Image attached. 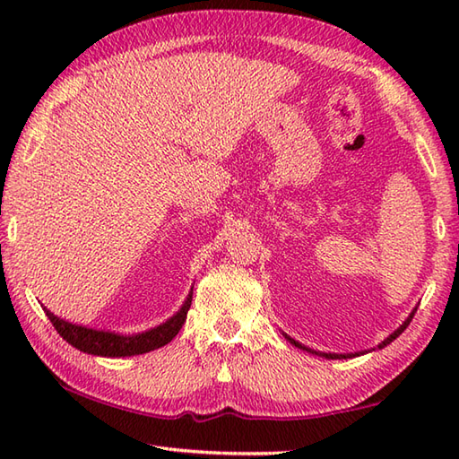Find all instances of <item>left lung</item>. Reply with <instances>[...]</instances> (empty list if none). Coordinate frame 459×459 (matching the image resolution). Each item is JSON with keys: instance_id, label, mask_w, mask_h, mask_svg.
<instances>
[{"instance_id": "1", "label": "left lung", "mask_w": 459, "mask_h": 459, "mask_svg": "<svg viewBox=\"0 0 459 459\" xmlns=\"http://www.w3.org/2000/svg\"><path fill=\"white\" fill-rule=\"evenodd\" d=\"M414 314H416V307L412 309V314L404 319V324H403L401 327H398L396 331H393V333L388 335V337L383 341V343H378V347H377V349H383V347H386L388 343H393V341H394L398 335H401L403 331H404L408 325H411V321H412ZM284 337H286V339L290 341V343L294 345V347H298V349H301V351H307V353H311V355L324 357V359H353V357H359V355H365V353H368V351H359V353H343V355H341V353H324V351H316V349H309V347H306V345H301L299 341L291 339V337H290V335H286V333H284ZM370 351H375V349H370Z\"/></svg>"}]
</instances>
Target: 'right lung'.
<instances>
[{"label": "right lung", "instance_id": "obj_1", "mask_svg": "<svg viewBox=\"0 0 459 459\" xmlns=\"http://www.w3.org/2000/svg\"><path fill=\"white\" fill-rule=\"evenodd\" d=\"M193 299V288L189 291L187 299L183 301L178 314H173L168 321H163L158 327H152L148 331H142V333H132V335H122L114 333V331H104V329H92L86 325H76L71 321H65L63 317H56L51 314L47 307L45 314L51 319L53 327L58 331L66 343H71L82 353L96 355V357H134V355H143L150 353L153 349H160L168 345L169 341L179 333L183 327L185 319H187V311L191 307Z\"/></svg>", "mask_w": 459, "mask_h": 459}]
</instances>
